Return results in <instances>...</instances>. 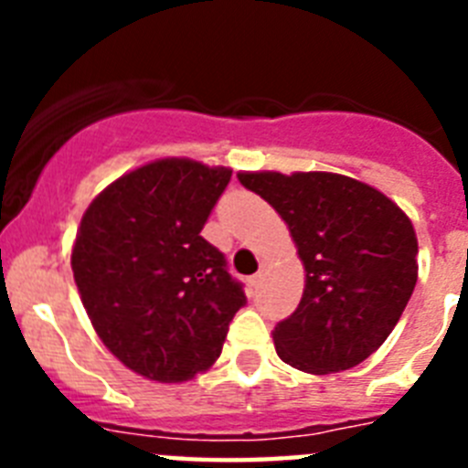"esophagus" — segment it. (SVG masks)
I'll return each mask as SVG.
<instances>
[{"instance_id":"obj_1","label":"esophagus","mask_w":468,"mask_h":468,"mask_svg":"<svg viewBox=\"0 0 468 468\" xmlns=\"http://www.w3.org/2000/svg\"><path fill=\"white\" fill-rule=\"evenodd\" d=\"M264 274H267V264H262V267H260V271H258V274L253 276V283H260V281L264 279Z\"/></svg>"}]
</instances>
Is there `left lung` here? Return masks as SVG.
Masks as SVG:
<instances>
[{
	"instance_id": "left-lung-1",
	"label": "left lung",
	"mask_w": 468,
	"mask_h": 468,
	"mask_svg": "<svg viewBox=\"0 0 468 468\" xmlns=\"http://www.w3.org/2000/svg\"><path fill=\"white\" fill-rule=\"evenodd\" d=\"M239 180L281 215L307 274L297 309L271 333L281 361L312 375L366 361L415 291L410 218L379 189L340 173L241 171Z\"/></svg>"
}]
</instances>
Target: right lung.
<instances>
[{"label":"right lung","mask_w":468,"mask_h":468,"mask_svg":"<svg viewBox=\"0 0 468 468\" xmlns=\"http://www.w3.org/2000/svg\"><path fill=\"white\" fill-rule=\"evenodd\" d=\"M225 166L159 159L107 185L72 246L74 283L102 345L164 384L206 373L246 304L225 255L204 237L229 183Z\"/></svg>","instance_id":"1"}]
</instances>
